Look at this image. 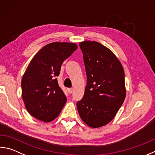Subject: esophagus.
<instances>
[{
	"instance_id": "obj_1",
	"label": "esophagus",
	"mask_w": 155,
	"mask_h": 155,
	"mask_svg": "<svg viewBox=\"0 0 155 155\" xmlns=\"http://www.w3.org/2000/svg\"><path fill=\"white\" fill-rule=\"evenodd\" d=\"M68 92L70 94H71L73 92V89H72V88H69V89H68Z\"/></svg>"
}]
</instances>
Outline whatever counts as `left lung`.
Listing matches in <instances>:
<instances>
[{
    "label": "left lung",
    "mask_w": 155,
    "mask_h": 155,
    "mask_svg": "<svg viewBox=\"0 0 155 155\" xmlns=\"http://www.w3.org/2000/svg\"><path fill=\"white\" fill-rule=\"evenodd\" d=\"M79 45L87 82L77 110L89 127H100L113 119L125 99L124 70L114 53L98 42L83 41Z\"/></svg>",
    "instance_id": "1"
}]
</instances>
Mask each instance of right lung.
Masks as SVG:
<instances>
[{
  "label": "right lung",
  "instance_id": "obj_1",
  "mask_svg": "<svg viewBox=\"0 0 155 155\" xmlns=\"http://www.w3.org/2000/svg\"><path fill=\"white\" fill-rule=\"evenodd\" d=\"M77 48L73 43L54 42L44 46L30 61L21 79V95L33 117L48 123L60 114L67 99L56 77L64 61Z\"/></svg>",
  "mask_w": 155,
  "mask_h": 155
}]
</instances>
